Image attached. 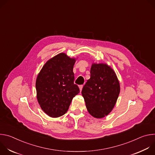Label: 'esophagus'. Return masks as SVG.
I'll list each match as a JSON object with an SVG mask.
<instances>
[{
  "instance_id": "obj_1",
  "label": "esophagus",
  "mask_w": 155,
  "mask_h": 155,
  "mask_svg": "<svg viewBox=\"0 0 155 155\" xmlns=\"http://www.w3.org/2000/svg\"><path fill=\"white\" fill-rule=\"evenodd\" d=\"M79 88H80V92H81V90H82V88H83V85H80Z\"/></svg>"
}]
</instances>
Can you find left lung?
<instances>
[{
    "label": "left lung",
    "mask_w": 155,
    "mask_h": 155,
    "mask_svg": "<svg viewBox=\"0 0 155 155\" xmlns=\"http://www.w3.org/2000/svg\"><path fill=\"white\" fill-rule=\"evenodd\" d=\"M90 74L81 94L88 112L102 118L114 108L120 91V83L114 71L106 64L93 63Z\"/></svg>",
    "instance_id": "obj_1"
}]
</instances>
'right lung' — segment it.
I'll return each instance as SVG.
<instances>
[{"label": "right lung", "mask_w": 155, "mask_h": 155, "mask_svg": "<svg viewBox=\"0 0 155 155\" xmlns=\"http://www.w3.org/2000/svg\"><path fill=\"white\" fill-rule=\"evenodd\" d=\"M75 58L61 53L48 60L36 79L37 98L43 112L52 118L64 115L80 92L74 84Z\"/></svg>", "instance_id": "1"}]
</instances>
